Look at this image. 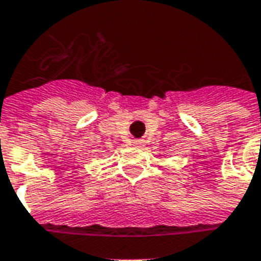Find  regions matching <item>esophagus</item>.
Here are the masks:
<instances>
[{
	"instance_id": "34e87169",
	"label": "esophagus",
	"mask_w": 261,
	"mask_h": 261,
	"mask_svg": "<svg viewBox=\"0 0 261 261\" xmlns=\"http://www.w3.org/2000/svg\"><path fill=\"white\" fill-rule=\"evenodd\" d=\"M134 145L136 147H144L145 145V140H142V138H137V140H134Z\"/></svg>"
}]
</instances>
